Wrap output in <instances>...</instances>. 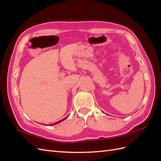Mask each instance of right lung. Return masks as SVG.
<instances>
[{
    "instance_id": "1",
    "label": "right lung",
    "mask_w": 161,
    "mask_h": 161,
    "mask_svg": "<svg viewBox=\"0 0 161 161\" xmlns=\"http://www.w3.org/2000/svg\"><path fill=\"white\" fill-rule=\"evenodd\" d=\"M67 118V117H66L65 118H64V119H62V120H60V121H57V122H56V123H53V124H50V125H55V124H58V123H60V122H61V121H64L65 119H66Z\"/></svg>"
}]
</instances>
